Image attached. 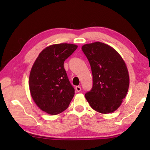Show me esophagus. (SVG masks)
<instances>
[{
  "instance_id": "34e87169",
  "label": "esophagus",
  "mask_w": 150,
  "mask_h": 150,
  "mask_svg": "<svg viewBox=\"0 0 150 150\" xmlns=\"http://www.w3.org/2000/svg\"><path fill=\"white\" fill-rule=\"evenodd\" d=\"M75 90H76V91H78V92L81 91V87L79 86H77L75 87Z\"/></svg>"
}]
</instances>
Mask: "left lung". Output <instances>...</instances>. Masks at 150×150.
I'll list each match as a JSON object with an SVG mask.
<instances>
[{
	"label": "left lung",
	"instance_id": "obj_1",
	"mask_svg": "<svg viewBox=\"0 0 150 150\" xmlns=\"http://www.w3.org/2000/svg\"><path fill=\"white\" fill-rule=\"evenodd\" d=\"M82 50L93 75V87L85 97L97 112L112 113L119 108L128 91L129 77L126 63L115 50L103 42L84 44Z\"/></svg>",
	"mask_w": 150,
	"mask_h": 150
}]
</instances>
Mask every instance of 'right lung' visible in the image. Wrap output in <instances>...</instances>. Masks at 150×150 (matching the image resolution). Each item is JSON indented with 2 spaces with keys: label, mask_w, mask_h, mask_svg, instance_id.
<instances>
[{
  "label": "right lung",
  "mask_w": 150,
  "mask_h": 150,
  "mask_svg": "<svg viewBox=\"0 0 150 150\" xmlns=\"http://www.w3.org/2000/svg\"><path fill=\"white\" fill-rule=\"evenodd\" d=\"M77 47L73 44H53L44 49L35 61L30 74V91L35 103L44 112L52 115L62 113L74 96L64 62Z\"/></svg>",
  "instance_id": "add662e5"
}]
</instances>
